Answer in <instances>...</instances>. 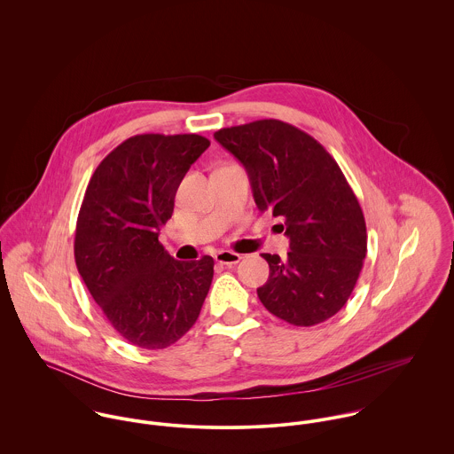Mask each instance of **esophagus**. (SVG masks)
Listing matches in <instances>:
<instances>
[{"mask_svg": "<svg viewBox=\"0 0 454 454\" xmlns=\"http://www.w3.org/2000/svg\"><path fill=\"white\" fill-rule=\"evenodd\" d=\"M215 260L223 265H236L241 260V255L236 252H231V250H222L215 255Z\"/></svg>", "mask_w": 454, "mask_h": 454, "instance_id": "1", "label": "esophagus"}]
</instances>
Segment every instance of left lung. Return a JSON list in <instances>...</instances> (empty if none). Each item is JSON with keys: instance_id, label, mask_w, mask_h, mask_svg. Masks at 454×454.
Segmentation results:
<instances>
[{"instance_id": "left-lung-1", "label": "left lung", "mask_w": 454, "mask_h": 454, "mask_svg": "<svg viewBox=\"0 0 454 454\" xmlns=\"http://www.w3.org/2000/svg\"><path fill=\"white\" fill-rule=\"evenodd\" d=\"M215 139L245 166L260 211L281 218L290 239L286 259L262 254L269 279L260 302L297 326L332 318L367 254L365 218L340 168L313 136L276 119L216 130Z\"/></svg>"}]
</instances>
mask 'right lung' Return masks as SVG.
<instances>
[{
	"instance_id": "right-lung-1",
	"label": "right lung",
	"mask_w": 454,
	"mask_h": 454,
	"mask_svg": "<svg viewBox=\"0 0 454 454\" xmlns=\"http://www.w3.org/2000/svg\"><path fill=\"white\" fill-rule=\"evenodd\" d=\"M207 146L199 134L132 136L101 160L83 195L78 272L106 320L137 348L182 339L211 286V257L180 262L159 243L184 176Z\"/></svg>"
}]
</instances>
